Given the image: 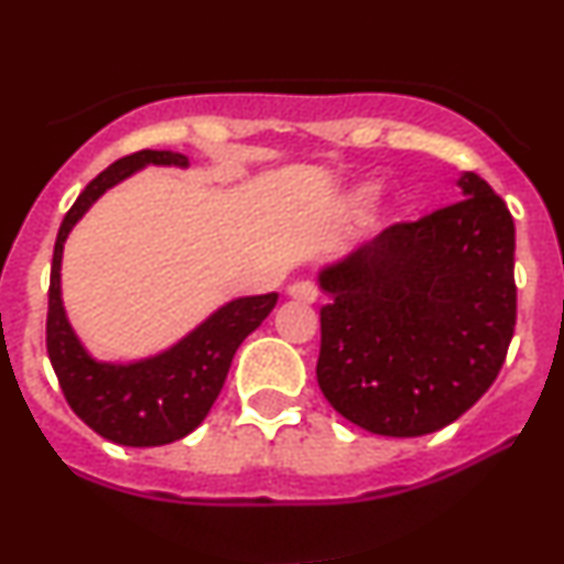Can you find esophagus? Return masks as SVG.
<instances>
[{
    "instance_id": "34e87169",
    "label": "esophagus",
    "mask_w": 564,
    "mask_h": 564,
    "mask_svg": "<svg viewBox=\"0 0 564 564\" xmlns=\"http://www.w3.org/2000/svg\"><path fill=\"white\" fill-rule=\"evenodd\" d=\"M289 296L296 302L313 304L315 300H318V286H315L313 281H296L289 286Z\"/></svg>"
}]
</instances>
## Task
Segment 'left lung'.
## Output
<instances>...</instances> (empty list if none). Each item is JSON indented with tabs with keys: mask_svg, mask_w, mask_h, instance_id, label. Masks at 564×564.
I'll use <instances>...</instances> for the list:
<instances>
[{
	"mask_svg": "<svg viewBox=\"0 0 564 564\" xmlns=\"http://www.w3.org/2000/svg\"><path fill=\"white\" fill-rule=\"evenodd\" d=\"M321 270V392L347 422L422 437L494 384L517 321L514 219L482 177Z\"/></svg>",
	"mask_w": 564,
	"mask_h": 564,
	"instance_id": "1",
	"label": "left lung"
}]
</instances>
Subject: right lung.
<instances>
[{
    "instance_id": "obj_1",
    "label": "right lung",
    "mask_w": 564,
    "mask_h": 564,
    "mask_svg": "<svg viewBox=\"0 0 564 564\" xmlns=\"http://www.w3.org/2000/svg\"><path fill=\"white\" fill-rule=\"evenodd\" d=\"M148 164L187 166V159L174 151H138L97 174L63 217L50 273L47 355L61 390L89 430L129 448H151L191 435L215 405L236 349L278 302V294L232 300L166 352L138 364H100L82 347L61 300L63 243L108 187Z\"/></svg>"
}]
</instances>
